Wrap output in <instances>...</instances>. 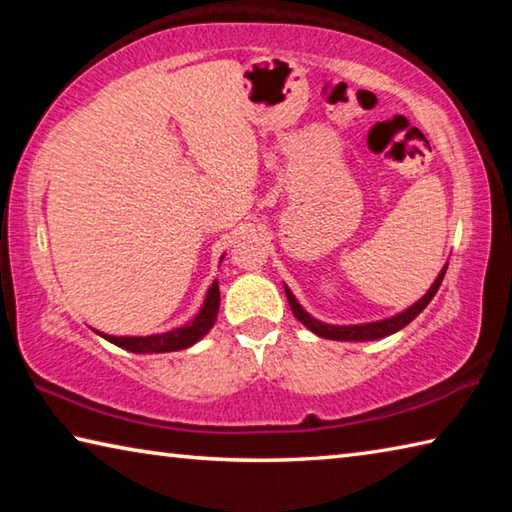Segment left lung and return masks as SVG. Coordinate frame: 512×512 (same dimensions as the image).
Wrapping results in <instances>:
<instances>
[{"mask_svg":"<svg viewBox=\"0 0 512 512\" xmlns=\"http://www.w3.org/2000/svg\"><path fill=\"white\" fill-rule=\"evenodd\" d=\"M445 271H447V266L438 273L436 282L431 284V289L424 293V296L418 302H415V305H411L409 309H404L402 314H397L393 318L377 320V323H363V325H327V323H320V320H316L314 316H309L307 311L300 307V302L296 300V296H293L289 287H284V291H287V300H289V307L293 311V316H296L307 329H311V332L323 336V339H332V341H377V339H384V336H388V334L400 332L402 327L409 325L411 320L418 316L424 307L429 305L433 296H436L440 282H443Z\"/></svg>","mask_w":512,"mask_h":512,"instance_id":"left-lung-1","label":"left lung"}]
</instances>
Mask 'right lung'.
<instances>
[{
  "mask_svg": "<svg viewBox=\"0 0 512 512\" xmlns=\"http://www.w3.org/2000/svg\"><path fill=\"white\" fill-rule=\"evenodd\" d=\"M219 305H221V293H219V282H212V287L207 289V296L198 316L192 318V323H187L183 327L171 329V332L164 334H151V336H110V334H101L103 339L119 345L128 352L135 354H158V352H176V350H185L189 345H194L196 341H201L203 336L210 332L216 314H219Z\"/></svg>",
  "mask_w": 512,
  "mask_h": 512,
  "instance_id": "1",
  "label": "right lung"
}]
</instances>
